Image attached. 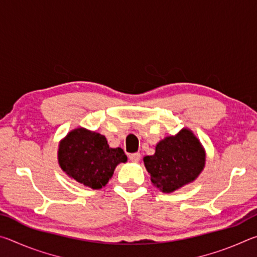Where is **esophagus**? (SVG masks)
<instances>
[{"mask_svg":"<svg viewBox=\"0 0 257 257\" xmlns=\"http://www.w3.org/2000/svg\"><path fill=\"white\" fill-rule=\"evenodd\" d=\"M141 158H142V155L139 153H133L129 155V159H130V161H133V162H139Z\"/></svg>","mask_w":257,"mask_h":257,"instance_id":"34e87169","label":"esophagus"}]
</instances>
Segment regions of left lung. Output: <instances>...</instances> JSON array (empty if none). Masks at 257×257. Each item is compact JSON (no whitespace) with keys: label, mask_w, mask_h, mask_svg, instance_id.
<instances>
[{"label":"left lung","mask_w":257,"mask_h":257,"mask_svg":"<svg viewBox=\"0 0 257 257\" xmlns=\"http://www.w3.org/2000/svg\"><path fill=\"white\" fill-rule=\"evenodd\" d=\"M144 163L152 182L164 193H171L196 179L205 164V153L193 133L182 129L161 141L155 154L145 156Z\"/></svg>","instance_id":"8db88e82"}]
</instances>
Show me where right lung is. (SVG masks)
Listing matches in <instances>:
<instances>
[{
  "label": "right lung",
  "mask_w": 257,
  "mask_h": 257,
  "mask_svg": "<svg viewBox=\"0 0 257 257\" xmlns=\"http://www.w3.org/2000/svg\"><path fill=\"white\" fill-rule=\"evenodd\" d=\"M124 152L110 149L101 134L84 128L72 130L60 143L59 163L76 181L93 189H101L111 179L116 165L125 162Z\"/></svg>",
  "instance_id": "obj_1"
}]
</instances>
